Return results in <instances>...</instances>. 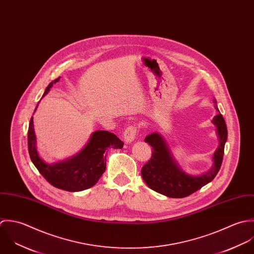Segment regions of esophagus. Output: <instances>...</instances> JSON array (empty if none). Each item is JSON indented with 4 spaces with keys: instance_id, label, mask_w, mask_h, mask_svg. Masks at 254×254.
Returning a JSON list of instances; mask_svg holds the SVG:
<instances>
[{
    "instance_id": "esophagus-1",
    "label": "esophagus",
    "mask_w": 254,
    "mask_h": 254,
    "mask_svg": "<svg viewBox=\"0 0 254 254\" xmlns=\"http://www.w3.org/2000/svg\"><path fill=\"white\" fill-rule=\"evenodd\" d=\"M137 127L135 125H130L128 126L125 132H124V138H125V141L127 143H130L136 136V133H137Z\"/></svg>"
}]
</instances>
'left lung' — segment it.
<instances>
[{
  "label": "left lung",
  "instance_id": "8db88e82",
  "mask_svg": "<svg viewBox=\"0 0 254 254\" xmlns=\"http://www.w3.org/2000/svg\"><path fill=\"white\" fill-rule=\"evenodd\" d=\"M214 103L216 110L219 111L217 102ZM213 124L217 127L220 143L213 155V167L201 176H190L180 170L171 156L167 143L160 134L154 132L146 136L145 142L152 146V156L141 169V176L146 185L153 190L168 197L183 198L192 194L213 181L221 168L228 137L227 126L220 112L214 117Z\"/></svg>",
  "mask_w": 254,
  "mask_h": 254
}]
</instances>
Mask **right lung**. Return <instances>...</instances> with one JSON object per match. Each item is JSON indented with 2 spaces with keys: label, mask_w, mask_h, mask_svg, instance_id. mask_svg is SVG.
<instances>
[{
  "label": "right lung",
  "mask_w": 254,
  "mask_h": 254,
  "mask_svg": "<svg viewBox=\"0 0 254 254\" xmlns=\"http://www.w3.org/2000/svg\"><path fill=\"white\" fill-rule=\"evenodd\" d=\"M59 79L60 77L50 82L43 96L49 92L53 84ZM27 141L30 159L39 173L52 186L66 191H81L93 187L106 170L108 148L122 149L124 147V142L114 133L97 130L92 133L89 142L77 155L57 164L47 165L39 158L35 148L36 140L32 117L28 127Z\"/></svg>",
  "instance_id": "right-lung-1"
}]
</instances>
